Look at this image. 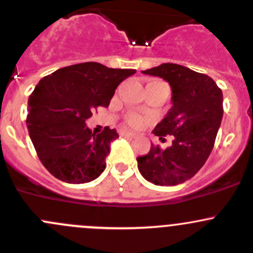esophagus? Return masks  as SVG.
<instances>
[{"mask_svg": "<svg viewBox=\"0 0 253 253\" xmlns=\"http://www.w3.org/2000/svg\"><path fill=\"white\" fill-rule=\"evenodd\" d=\"M121 136L128 137V138H134V137H136V133H134V132H131V131H122Z\"/></svg>", "mask_w": 253, "mask_h": 253, "instance_id": "1", "label": "esophagus"}]
</instances>
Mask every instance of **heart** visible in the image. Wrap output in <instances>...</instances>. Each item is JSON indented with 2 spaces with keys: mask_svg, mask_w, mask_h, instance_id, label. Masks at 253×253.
<instances>
[{
  "mask_svg": "<svg viewBox=\"0 0 253 253\" xmlns=\"http://www.w3.org/2000/svg\"><path fill=\"white\" fill-rule=\"evenodd\" d=\"M128 124L129 125H132V126H134V127H139V126H142L143 124H144V119H143L142 116H139V115H137V114H132V115H129L128 116Z\"/></svg>",
  "mask_w": 253,
  "mask_h": 253,
  "instance_id": "obj_1",
  "label": "heart"
}]
</instances>
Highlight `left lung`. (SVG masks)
Masks as SVG:
<instances>
[{"label":"left lung","mask_w":253,"mask_h":253,"mask_svg":"<svg viewBox=\"0 0 253 253\" xmlns=\"http://www.w3.org/2000/svg\"><path fill=\"white\" fill-rule=\"evenodd\" d=\"M142 73L160 77L171 86L172 106L153 133L174 136L167 149L152 145L137 158L143 177L158 186H175L193 177L214 147L223 119V93L203 73L176 63H163Z\"/></svg>","instance_id":"left-lung-1"}]
</instances>
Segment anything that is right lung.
<instances>
[{"label":"right lung","mask_w":253,"mask_h":253,"mask_svg":"<svg viewBox=\"0 0 253 253\" xmlns=\"http://www.w3.org/2000/svg\"><path fill=\"white\" fill-rule=\"evenodd\" d=\"M134 73L84 62L60 68L37 84L28 100V131L51 175L85 183L105 170L110 143L119 134L109 127L93 133L85 121L99 106H109L117 85Z\"/></svg>","instance_id":"1"}]
</instances>
